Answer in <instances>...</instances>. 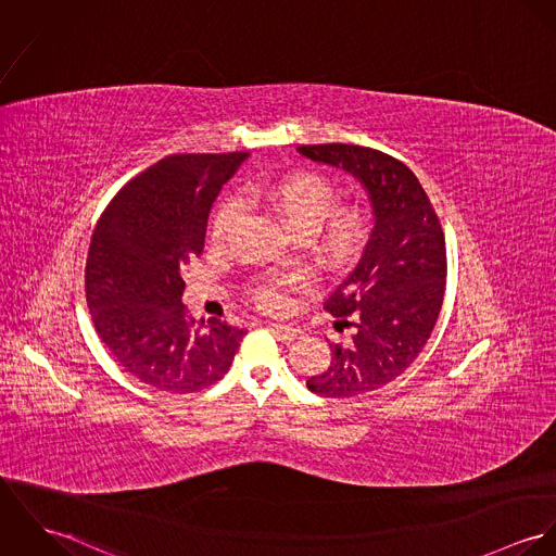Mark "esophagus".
I'll list each match as a JSON object with an SVG mask.
<instances>
[{
	"label": "esophagus",
	"mask_w": 556,
	"mask_h": 556,
	"mask_svg": "<svg viewBox=\"0 0 556 556\" xmlns=\"http://www.w3.org/2000/svg\"><path fill=\"white\" fill-rule=\"evenodd\" d=\"M267 327L282 340H293L300 336V327L295 325H285V323H267Z\"/></svg>",
	"instance_id": "esophagus-1"
}]
</instances>
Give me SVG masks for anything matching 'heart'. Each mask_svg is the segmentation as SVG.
I'll return each instance as SVG.
<instances>
[{
    "mask_svg": "<svg viewBox=\"0 0 556 556\" xmlns=\"http://www.w3.org/2000/svg\"><path fill=\"white\" fill-rule=\"evenodd\" d=\"M245 199L250 203L265 205L298 236H306L318 265L327 269H340L355 258L368 238L372 223L368 203H336V184L315 170L289 173L265 184H252L245 188ZM239 216V203L225 201L212 220V238L216 241L227 238ZM302 282L304 276H265L254 280L248 293L258 308L280 311L287 304L289 289Z\"/></svg>",
    "mask_w": 556,
    "mask_h": 556,
    "instance_id": "obj_1",
    "label": "heart"
}]
</instances>
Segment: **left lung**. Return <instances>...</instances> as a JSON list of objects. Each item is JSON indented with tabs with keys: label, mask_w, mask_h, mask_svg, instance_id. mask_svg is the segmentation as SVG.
Listing matches in <instances>:
<instances>
[{
	"label": "left lung",
	"mask_w": 556,
	"mask_h": 556,
	"mask_svg": "<svg viewBox=\"0 0 556 556\" xmlns=\"http://www.w3.org/2000/svg\"><path fill=\"white\" fill-rule=\"evenodd\" d=\"M300 154L353 173L368 190L375 229L355 269L323 308L349 336L331 342V362L306 386L318 396L351 397L392 383L428 342L443 306L447 250L439 216L415 173L386 152L323 143Z\"/></svg>",
	"instance_id": "8db88e82"
}]
</instances>
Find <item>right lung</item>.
<instances>
[{
	"label": "right lung",
	"mask_w": 556,
	"mask_h": 556,
	"mask_svg": "<svg viewBox=\"0 0 556 556\" xmlns=\"http://www.w3.org/2000/svg\"><path fill=\"white\" fill-rule=\"evenodd\" d=\"M245 152L175 154L132 177L102 212L85 265V298L111 357L170 394L220 381L243 329L190 317L179 267L205 245L212 203Z\"/></svg>",
	"instance_id": "1"
}]
</instances>
